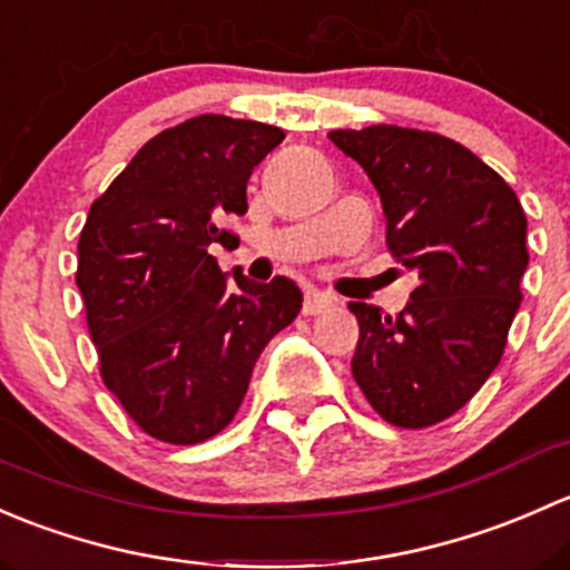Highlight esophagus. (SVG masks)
<instances>
[{"mask_svg":"<svg viewBox=\"0 0 570 570\" xmlns=\"http://www.w3.org/2000/svg\"><path fill=\"white\" fill-rule=\"evenodd\" d=\"M334 304H337V298L328 296V293L307 291V296H304L302 313L304 315H324V313H328V309H334Z\"/></svg>","mask_w":570,"mask_h":570,"instance_id":"esophagus-1","label":"esophagus"}]
</instances>
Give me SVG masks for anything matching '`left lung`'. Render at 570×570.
Listing matches in <instances>:
<instances>
[{
	"mask_svg": "<svg viewBox=\"0 0 570 570\" xmlns=\"http://www.w3.org/2000/svg\"><path fill=\"white\" fill-rule=\"evenodd\" d=\"M328 139L373 180L386 246L420 277L397 315L348 304L360 321L351 371L386 422L436 425L500 365L530 263L524 208L489 164L442 134L381 122Z\"/></svg>",
	"mask_w": 570,
	"mask_h": 570,
	"instance_id": "left-lung-1",
	"label": "left lung"
}]
</instances>
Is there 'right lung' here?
Wrapping results in <instances>:
<instances>
[{"label":"right lung","instance_id":"obj_1","mask_svg":"<svg viewBox=\"0 0 570 570\" xmlns=\"http://www.w3.org/2000/svg\"><path fill=\"white\" fill-rule=\"evenodd\" d=\"M283 128L199 115L156 134L90 205L76 285L101 379L148 436L197 444L230 425L268 340L302 309L293 279L227 283L208 246L236 238L252 169Z\"/></svg>","mask_w":570,"mask_h":570}]
</instances>
